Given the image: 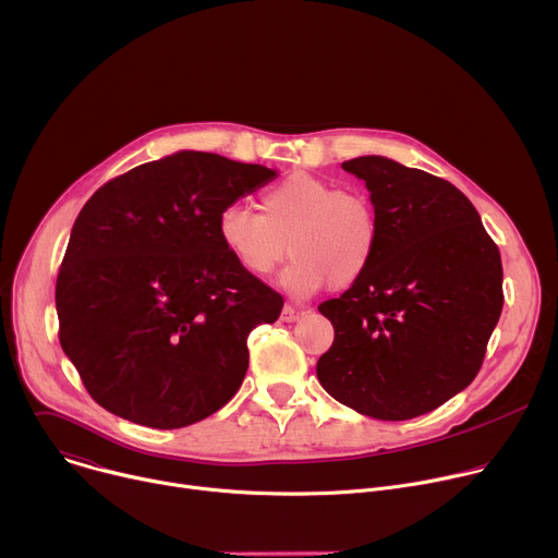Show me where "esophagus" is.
<instances>
[{
    "mask_svg": "<svg viewBox=\"0 0 558 558\" xmlns=\"http://www.w3.org/2000/svg\"><path fill=\"white\" fill-rule=\"evenodd\" d=\"M300 313H302V311H300L298 306H291V304H287V306L282 308V315H280V319H282V322H295V319L300 317Z\"/></svg>",
    "mask_w": 558,
    "mask_h": 558,
    "instance_id": "34e87169",
    "label": "esophagus"
}]
</instances>
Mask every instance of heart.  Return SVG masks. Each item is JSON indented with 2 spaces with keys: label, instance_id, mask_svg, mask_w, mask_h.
Returning a JSON list of instances; mask_svg holds the SVG:
<instances>
[{
  "label": "heart",
  "instance_id": "1",
  "mask_svg": "<svg viewBox=\"0 0 558 558\" xmlns=\"http://www.w3.org/2000/svg\"><path fill=\"white\" fill-rule=\"evenodd\" d=\"M219 241L252 278H267L289 254L284 284L308 295L324 282L345 289L373 267L381 217L365 193L291 172L260 195V213L232 204L219 215Z\"/></svg>",
  "mask_w": 558,
  "mask_h": 558
}]
</instances>
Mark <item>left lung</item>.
Here are the masks:
<instances>
[{
    "label": "left lung",
    "mask_w": 558,
    "mask_h": 558,
    "mask_svg": "<svg viewBox=\"0 0 558 558\" xmlns=\"http://www.w3.org/2000/svg\"><path fill=\"white\" fill-rule=\"evenodd\" d=\"M341 168L365 181L381 245L361 280L317 306L335 328L317 379L363 416L416 418L480 373L504 306L499 250L447 179L377 155Z\"/></svg>",
    "instance_id": "obj_1"
}]
</instances>
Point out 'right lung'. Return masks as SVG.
I'll use <instances>...</instances> for the list:
<instances>
[{
	"mask_svg": "<svg viewBox=\"0 0 558 558\" xmlns=\"http://www.w3.org/2000/svg\"><path fill=\"white\" fill-rule=\"evenodd\" d=\"M274 174L181 150L107 181L83 206L54 295L61 348L100 408L177 429L239 392L247 335L284 300L230 258L217 223Z\"/></svg>",
	"mask_w": 558,
	"mask_h": 558,
	"instance_id": "add662e5",
	"label": "right lung"
}]
</instances>
